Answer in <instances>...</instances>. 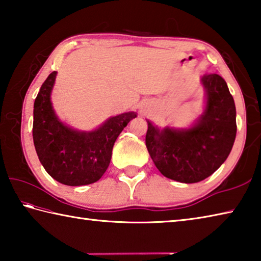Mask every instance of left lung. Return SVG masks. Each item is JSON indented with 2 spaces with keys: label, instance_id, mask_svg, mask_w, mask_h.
I'll use <instances>...</instances> for the list:
<instances>
[{
  "label": "left lung",
  "instance_id": "1",
  "mask_svg": "<svg viewBox=\"0 0 261 261\" xmlns=\"http://www.w3.org/2000/svg\"><path fill=\"white\" fill-rule=\"evenodd\" d=\"M205 90L202 114L188 127H159L147 120L146 147L167 178L197 183L227 160L236 138V107L227 83L216 73L200 79Z\"/></svg>",
  "mask_w": 261,
  "mask_h": 261
}]
</instances>
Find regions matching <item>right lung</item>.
<instances>
[{
	"label": "right lung",
	"instance_id": "obj_1",
	"mask_svg": "<svg viewBox=\"0 0 261 261\" xmlns=\"http://www.w3.org/2000/svg\"><path fill=\"white\" fill-rule=\"evenodd\" d=\"M56 71L47 77L34 101L33 141L38 158L57 182L70 187L99 180L110 163L113 146L122 130L137 113L109 117L91 131H81L64 124L51 103Z\"/></svg>",
	"mask_w": 261,
	"mask_h": 261
}]
</instances>
